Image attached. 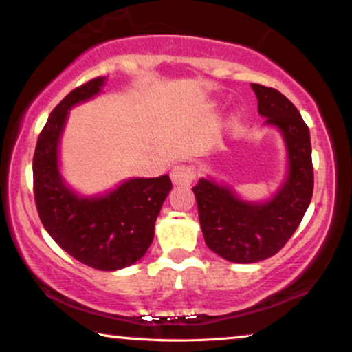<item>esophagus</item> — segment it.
Listing matches in <instances>:
<instances>
[{
  "mask_svg": "<svg viewBox=\"0 0 352 352\" xmlns=\"http://www.w3.org/2000/svg\"><path fill=\"white\" fill-rule=\"evenodd\" d=\"M170 179L173 182V185H179V187H187V185L192 184L195 180V172L190 165L185 164H179L173 167V170L170 172Z\"/></svg>",
  "mask_w": 352,
  "mask_h": 352,
  "instance_id": "34e87169",
  "label": "esophagus"
}]
</instances>
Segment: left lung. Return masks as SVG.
<instances>
[{"mask_svg": "<svg viewBox=\"0 0 352 352\" xmlns=\"http://www.w3.org/2000/svg\"><path fill=\"white\" fill-rule=\"evenodd\" d=\"M258 114L281 134L288 170L268 199L246 200L212 177L193 187L205 243L233 263H256L276 254L296 232L313 197L309 129L280 91L252 84Z\"/></svg>", "mask_w": 352, "mask_h": 352, "instance_id": "8db88e82", "label": "left lung"}]
</instances>
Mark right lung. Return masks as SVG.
I'll return each mask as SVG.
<instances>
[{"mask_svg": "<svg viewBox=\"0 0 352 352\" xmlns=\"http://www.w3.org/2000/svg\"><path fill=\"white\" fill-rule=\"evenodd\" d=\"M107 78L71 91L51 112L36 144L34 200L44 228L80 263L102 272L127 268L152 245L155 220L172 190L168 175L132 177L104 193L84 195L64 180L59 147L69 111L102 92Z\"/></svg>", "mask_w": 352, "mask_h": 352, "instance_id": "add662e5", "label": "right lung"}]
</instances>
